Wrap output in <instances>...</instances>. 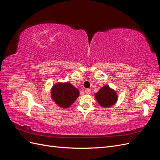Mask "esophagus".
I'll list each match as a JSON object with an SVG mask.
<instances>
[{
  "label": "esophagus",
  "instance_id": "1",
  "mask_svg": "<svg viewBox=\"0 0 160 160\" xmlns=\"http://www.w3.org/2000/svg\"><path fill=\"white\" fill-rule=\"evenodd\" d=\"M85 93H87V94H89L91 93V89H85Z\"/></svg>",
  "mask_w": 160,
  "mask_h": 160
}]
</instances>
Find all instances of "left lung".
I'll return each instance as SVG.
<instances>
[{
	"mask_svg": "<svg viewBox=\"0 0 160 160\" xmlns=\"http://www.w3.org/2000/svg\"><path fill=\"white\" fill-rule=\"evenodd\" d=\"M95 98L101 107L109 108L117 103L118 95L113 89L105 85L95 94Z\"/></svg>",
	"mask_w": 160,
	"mask_h": 160,
	"instance_id": "1",
	"label": "left lung"
}]
</instances>
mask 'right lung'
I'll use <instances>...</instances> for the list:
<instances>
[{
  "label": "right lung",
  "instance_id": "obj_1",
  "mask_svg": "<svg viewBox=\"0 0 160 160\" xmlns=\"http://www.w3.org/2000/svg\"><path fill=\"white\" fill-rule=\"evenodd\" d=\"M79 96V89L69 81L58 82L51 89V99L61 108H69Z\"/></svg>",
  "mask_w": 160,
  "mask_h": 160
}]
</instances>
